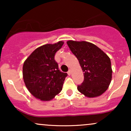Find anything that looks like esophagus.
<instances>
[{"mask_svg":"<svg viewBox=\"0 0 131 131\" xmlns=\"http://www.w3.org/2000/svg\"><path fill=\"white\" fill-rule=\"evenodd\" d=\"M71 70H69L68 71V75H71Z\"/></svg>","mask_w":131,"mask_h":131,"instance_id":"34e87169","label":"esophagus"}]
</instances>
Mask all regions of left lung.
<instances>
[{
    "label": "left lung",
    "instance_id": "left-lung-1",
    "mask_svg": "<svg viewBox=\"0 0 131 131\" xmlns=\"http://www.w3.org/2000/svg\"><path fill=\"white\" fill-rule=\"evenodd\" d=\"M67 43L84 73V79L78 85V91L89 98L101 95L108 89L112 81L110 58L92 43L71 40Z\"/></svg>",
    "mask_w": 131,
    "mask_h": 131
}]
</instances>
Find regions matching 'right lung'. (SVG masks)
Wrapping results in <instances>:
<instances>
[{"mask_svg":"<svg viewBox=\"0 0 131 131\" xmlns=\"http://www.w3.org/2000/svg\"><path fill=\"white\" fill-rule=\"evenodd\" d=\"M64 42L47 43L37 48L26 58L23 67V78L28 90L42 101L52 100L62 90L67 73L58 70L54 57Z\"/></svg>","mask_w":131,"mask_h":131,"instance_id":"add662e5","label":"right lung"}]
</instances>
